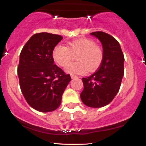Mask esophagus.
<instances>
[{"mask_svg": "<svg viewBox=\"0 0 146 146\" xmlns=\"http://www.w3.org/2000/svg\"><path fill=\"white\" fill-rule=\"evenodd\" d=\"M71 78H78V75H74V74H71Z\"/></svg>", "mask_w": 146, "mask_h": 146, "instance_id": "obj_1", "label": "esophagus"}]
</instances>
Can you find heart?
<instances>
[{"label":"heart","instance_id":"heart-1","mask_svg":"<svg viewBox=\"0 0 146 146\" xmlns=\"http://www.w3.org/2000/svg\"><path fill=\"white\" fill-rule=\"evenodd\" d=\"M78 61L70 64L66 70L68 73L85 74L89 70L94 71L100 67L104 59L103 49L95 41L81 38L68 42L67 47L57 44L52 51L54 61L60 66H66L74 59Z\"/></svg>","mask_w":146,"mask_h":146}]
</instances>
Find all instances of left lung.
I'll return each instance as SVG.
<instances>
[{
    "label": "left lung",
    "instance_id": "8db88e82",
    "mask_svg": "<svg viewBox=\"0 0 146 146\" xmlns=\"http://www.w3.org/2000/svg\"><path fill=\"white\" fill-rule=\"evenodd\" d=\"M90 34L101 41L104 59L97 71L82 79L84 89L80 98L87 106L100 108L113 101L119 90L124 74V56L119 43L112 36L103 31Z\"/></svg>",
    "mask_w": 146,
    "mask_h": 146
}]
</instances>
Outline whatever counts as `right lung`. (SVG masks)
I'll return each mask as SVG.
<instances>
[{
	"label": "right lung",
	"instance_id": "obj_1",
	"mask_svg": "<svg viewBox=\"0 0 146 146\" xmlns=\"http://www.w3.org/2000/svg\"><path fill=\"white\" fill-rule=\"evenodd\" d=\"M62 38L49 33H36L21 52L18 66L20 87L28 104L38 111L57 109L71 80L69 74L55 64L52 57L53 48Z\"/></svg>",
	"mask_w": 146,
	"mask_h": 146
}]
</instances>
